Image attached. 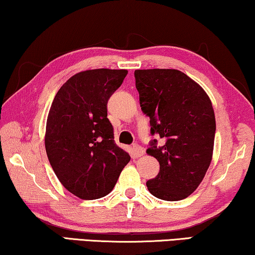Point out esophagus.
I'll return each mask as SVG.
<instances>
[{
	"instance_id": "34e87169",
	"label": "esophagus",
	"mask_w": 255,
	"mask_h": 255,
	"mask_svg": "<svg viewBox=\"0 0 255 255\" xmlns=\"http://www.w3.org/2000/svg\"><path fill=\"white\" fill-rule=\"evenodd\" d=\"M132 153H133L135 157H140V156H142L143 154H145V149H143L141 146L136 145V143H135V145L132 146Z\"/></svg>"
}]
</instances>
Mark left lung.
<instances>
[{
    "label": "left lung",
    "mask_w": 255,
    "mask_h": 255,
    "mask_svg": "<svg viewBox=\"0 0 255 255\" xmlns=\"http://www.w3.org/2000/svg\"><path fill=\"white\" fill-rule=\"evenodd\" d=\"M135 87L142 113L149 117L147 154L160 163V171L146 183L154 197L178 201L202 182L213 156L216 124L208 95L179 70H135Z\"/></svg>",
    "instance_id": "8db88e82"
}]
</instances>
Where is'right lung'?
<instances>
[{"label":"right lung","mask_w":255,"mask_h":255,"mask_svg":"<svg viewBox=\"0 0 255 255\" xmlns=\"http://www.w3.org/2000/svg\"><path fill=\"white\" fill-rule=\"evenodd\" d=\"M127 70L95 69L72 76L48 114L46 152L66 190L85 200L112 192L130 155L116 145L107 105Z\"/></svg>","instance_id":"obj_1"}]
</instances>
